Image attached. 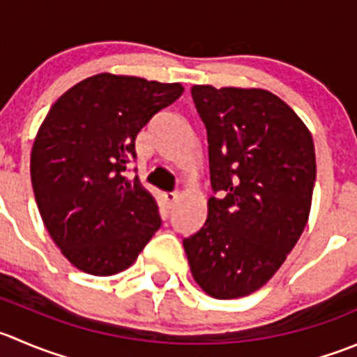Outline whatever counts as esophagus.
Segmentation results:
<instances>
[{"instance_id":"esophagus-1","label":"esophagus","mask_w":357,"mask_h":357,"mask_svg":"<svg viewBox=\"0 0 357 357\" xmlns=\"http://www.w3.org/2000/svg\"><path fill=\"white\" fill-rule=\"evenodd\" d=\"M178 193L176 192H164V200L167 202L169 207H172L176 204V200H178Z\"/></svg>"}]
</instances>
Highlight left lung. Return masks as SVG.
<instances>
[{
    "instance_id": "1",
    "label": "left lung",
    "mask_w": 357,
    "mask_h": 357,
    "mask_svg": "<svg viewBox=\"0 0 357 357\" xmlns=\"http://www.w3.org/2000/svg\"><path fill=\"white\" fill-rule=\"evenodd\" d=\"M207 129L216 197L183 238L193 279L218 300L248 296L274 278L309 221L316 181L312 134L263 89L193 85Z\"/></svg>"
}]
</instances>
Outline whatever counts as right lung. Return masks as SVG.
Here are the masks:
<instances>
[{"label":"right lung","mask_w":357,"mask_h":357,"mask_svg":"<svg viewBox=\"0 0 357 357\" xmlns=\"http://www.w3.org/2000/svg\"><path fill=\"white\" fill-rule=\"evenodd\" d=\"M183 91L181 83L101 73L71 86L45 116L31 183L52 241L78 271H126L160 228L153 195L123 172L139 130Z\"/></svg>","instance_id":"obj_1"}]
</instances>
